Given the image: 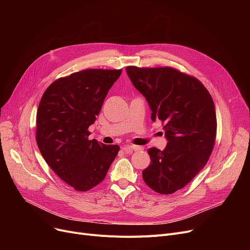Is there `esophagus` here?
Returning a JSON list of instances; mask_svg holds the SVG:
<instances>
[{
    "mask_svg": "<svg viewBox=\"0 0 250 250\" xmlns=\"http://www.w3.org/2000/svg\"><path fill=\"white\" fill-rule=\"evenodd\" d=\"M141 150L140 147L138 146H133V145H125L123 147V151L125 153V154H130L133 151H139Z\"/></svg>",
    "mask_w": 250,
    "mask_h": 250,
    "instance_id": "1",
    "label": "esophagus"
}]
</instances>
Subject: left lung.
<instances>
[{
    "label": "left lung",
    "instance_id": "8db88e82",
    "mask_svg": "<svg viewBox=\"0 0 250 250\" xmlns=\"http://www.w3.org/2000/svg\"><path fill=\"white\" fill-rule=\"evenodd\" d=\"M136 89L146 98L151 120L161 121L167 146L150 148L146 185L161 194L173 193L198 174L213 151L217 132L211 94L194 77L173 68H125Z\"/></svg>",
    "mask_w": 250,
    "mask_h": 250
}]
</instances>
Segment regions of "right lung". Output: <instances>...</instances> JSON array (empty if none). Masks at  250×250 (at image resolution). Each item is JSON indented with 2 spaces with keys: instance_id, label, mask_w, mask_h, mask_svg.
<instances>
[{
  "instance_id": "add662e5",
  "label": "right lung",
  "mask_w": 250,
  "mask_h": 250,
  "mask_svg": "<svg viewBox=\"0 0 250 250\" xmlns=\"http://www.w3.org/2000/svg\"><path fill=\"white\" fill-rule=\"evenodd\" d=\"M122 70L89 69L60 78L43 93L36 114V142L43 159L78 191L105 178L120 151L117 145L89 140L109 89Z\"/></svg>"
}]
</instances>
